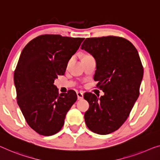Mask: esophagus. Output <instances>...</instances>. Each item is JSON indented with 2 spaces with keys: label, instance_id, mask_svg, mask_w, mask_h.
I'll use <instances>...</instances> for the list:
<instances>
[{
  "label": "esophagus",
  "instance_id": "34e87169",
  "mask_svg": "<svg viewBox=\"0 0 160 160\" xmlns=\"http://www.w3.org/2000/svg\"><path fill=\"white\" fill-rule=\"evenodd\" d=\"M77 95H78V100H80V99L83 98V93L82 92H78Z\"/></svg>",
  "mask_w": 160,
  "mask_h": 160
}]
</instances>
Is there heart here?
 <instances>
[{
  "label": "heart",
  "instance_id": "b5f03b06",
  "mask_svg": "<svg viewBox=\"0 0 160 160\" xmlns=\"http://www.w3.org/2000/svg\"><path fill=\"white\" fill-rule=\"evenodd\" d=\"M86 56H88V55H86Z\"/></svg>",
  "mask_w": 160,
  "mask_h": 160
}]
</instances>
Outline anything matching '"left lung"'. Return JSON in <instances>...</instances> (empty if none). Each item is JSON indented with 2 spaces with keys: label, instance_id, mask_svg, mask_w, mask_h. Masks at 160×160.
<instances>
[{
  "label": "left lung",
  "instance_id": "left-lung-1",
  "mask_svg": "<svg viewBox=\"0 0 160 160\" xmlns=\"http://www.w3.org/2000/svg\"><path fill=\"white\" fill-rule=\"evenodd\" d=\"M81 49L95 58L94 80L104 92L100 98L92 92L84 94L90 105L85 123L92 132L108 134L125 122L139 97L144 74L141 59L129 41L113 36L88 38Z\"/></svg>",
  "mask_w": 160,
  "mask_h": 160
}]
</instances>
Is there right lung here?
Returning a JSON list of instances; mask_svg holds the SVG:
<instances>
[{
    "instance_id": "right-lung-1",
    "label": "right lung",
    "mask_w": 160,
    "mask_h": 160,
    "mask_svg": "<svg viewBox=\"0 0 160 160\" xmlns=\"http://www.w3.org/2000/svg\"><path fill=\"white\" fill-rule=\"evenodd\" d=\"M84 38L45 34L34 38L21 52L14 72L17 103L28 126L43 136L57 133L77 101L72 90L58 94L54 85Z\"/></svg>"
}]
</instances>
